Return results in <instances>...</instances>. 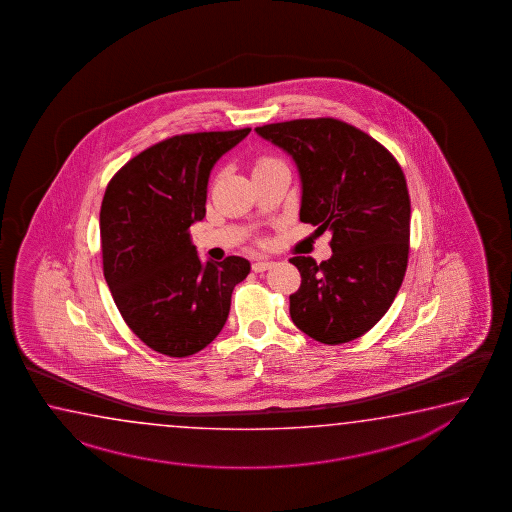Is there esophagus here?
<instances>
[{
  "label": "esophagus",
  "instance_id": "34e87169",
  "mask_svg": "<svg viewBox=\"0 0 512 512\" xmlns=\"http://www.w3.org/2000/svg\"><path fill=\"white\" fill-rule=\"evenodd\" d=\"M272 265H274V261L256 260L252 263V270L254 272H265V270L272 269Z\"/></svg>",
  "mask_w": 512,
  "mask_h": 512
}]
</instances>
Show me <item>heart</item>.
Wrapping results in <instances>:
<instances>
[{
    "instance_id": "obj_1",
    "label": "heart",
    "mask_w": 512,
    "mask_h": 512,
    "mask_svg": "<svg viewBox=\"0 0 512 512\" xmlns=\"http://www.w3.org/2000/svg\"><path fill=\"white\" fill-rule=\"evenodd\" d=\"M272 162H276V158H270V157H263L256 162V169L263 168V166H269V164H272Z\"/></svg>"
}]
</instances>
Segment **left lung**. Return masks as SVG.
I'll return each mask as SVG.
<instances>
[{"mask_svg": "<svg viewBox=\"0 0 512 512\" xmlns=\"http://www.w3.org/2000/svg\"><path fill=\"white\" fill-rule=\"evenodd\" d=\"M289 153L301 180L299 220L332 233V256H294L301 287L294 325L319 343L354 341L379 323L408 267L406 178L390 151L337 119H296L256 128Z\"/></svg>", "mask_w": 512, "mask_h": 512, "instance_id": "left-lung-1", "label": "left lung"}]
</instances>
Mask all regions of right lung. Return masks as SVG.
Returning <instances> with one entry per match:
<instances>
[{"label": "right lung", "instance_id": "1", "mask_svg": "<svg viewBox=\"0 0 512 512\" xmlns=\"http://www.w3.org/2000/svg\"><path fill=\"white\" fill-rule=\"evenodd\" d=\"M251 128L187 133L131 158L101 205L104 278L126 325L151 350L187 357L204 350L251 272L242 256L200 260L189 227L204 220L214 164Z\"/></svg>", "mask_w": 512, "mask_h": 512}]
</instances>
